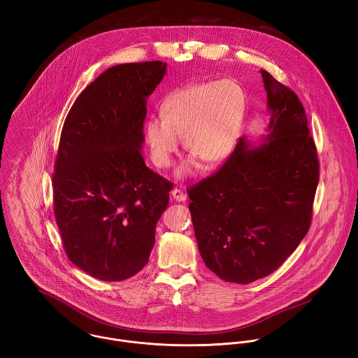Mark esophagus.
I'll return each instance as SVG.
<instances>
[{"label":"esophagus","instance_id":"obj_1","mask_svg":"<svg viewBox=\"0 0 358 358\" xmlns=\"http://www.w3.org/2000/svg\"><path fill=\"white\" fill-rule=\"evenodd\" d=\"M171 194H172L173 200H175V201H178V203H182V201H185V200H186V194H185L182 190H179V189H173Z\"/></svg>","mask_w":358,"mask_h":358}]
</instances>
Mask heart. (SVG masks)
Masks as SVG:
<instances>
[{
    "instance_id": "b5f03b06",
    "label": "heart",
    "mask_w": 358,
    "mask_h": 358,
    "mask_svg": "<svg viewBox=\"0 0 358 358\" xmlns=\"http://www.w3.org/2000/svg\"><path fill=\"white\" fill-rule=\"evenodd\" d=\"M161 115H152L145 136L154 164L166 168L179 150L180 138L190 155L178 169V178L197 171L199 159L208 165L233 153L245 124L247 95L234 80L186 85L165 96Z\"/></svg>"
}]
</instances>
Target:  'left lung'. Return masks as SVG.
<instances>
[{"label": "left lung", "instance_id": "1", "mask_svg": "<svg viewBox=\"0 0 358 358\" xmlns=\"http://www.w3.org/2000/svg\"><path fill=\"white\" fill-rule=\"evenodd\" d=\"M270 114L266 134L241 138L224 165L189 189L205 266L250 284L277 270L306 236L318 158L298 96L260 70Z\"/></svg>", "mask_w": 358, "mask_h": 358}]
</instances>
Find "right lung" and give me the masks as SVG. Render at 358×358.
<instances>
[{"mask_svg": "<svg viewBox=\"0 0 358 358\" xmlns=\"http://www.w3.org/2000/svg\"><path fill=\"white\" fill-rule=\"evenodd\" d=\"M164 62L107 69L70 108L53 175V205L64 251L90 275L122 281L149 262L172 183L142 155L146 104Z\"/></svg>", "mask_w": 358, "mask_h": 358, "instance_id": "obj_1", "label": "right lung"}]
</instances>
